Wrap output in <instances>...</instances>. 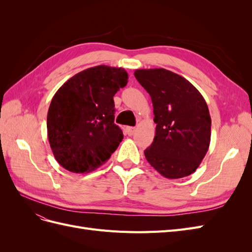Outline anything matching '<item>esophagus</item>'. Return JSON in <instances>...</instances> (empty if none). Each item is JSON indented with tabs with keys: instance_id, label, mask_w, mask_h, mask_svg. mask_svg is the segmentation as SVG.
I'll list each match as a JSON object with an SVG mask.
<instances>
[{
	"instance_id": "1",
	"label": "esophagus",
	"mask_w": 252,
	"mask_h": 252,
	"mask_svg": "<svg viewBox=\"0 0 252 252\" xmlns=\"http://www.w3.org/2000/svg\"><path fill=\"white\" fill-rule=\"evenodd\" d=\"M135 131V127H127L126 128V132L128 135H132Z\"/></svg>"
}]
</instances>
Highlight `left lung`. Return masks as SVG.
Listing matches in <instances>:
<instances>
[{"label": "left lung", "instance_id": "8db88e82", "mask_svg": "<svg viewBox=\"0 0 252 252\" xmlns=\"http://www.w3.org/2000/svg\"><path fill=\"white\" fill-rule=\"evenodd\" d=\"M134 77L151 97L157 124L145 158L167 179L193 173L207 154L211 136L203 95L189 81L164 68L136 69Z\"/></svg>", "mask_w": 252, "mask_h": 252}]
</instances>
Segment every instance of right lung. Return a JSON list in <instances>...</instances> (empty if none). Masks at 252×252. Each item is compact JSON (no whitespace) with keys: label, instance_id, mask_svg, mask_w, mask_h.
I'll list each match as a JSON object with an SVG mask.
<instances>
[{"label":"right lung","instance_id":"1","mask_svg":"<svg viewBox=\"0 0 252 252\" xmlns=\"http://www.w3.org/2000/svg\"><path fill=\"white\" fill-rule=\"evenodd\" d=\"M127 82L123 68L94 66L73 75L53 95L47 134L53 156L65 169L90 172L116 151L124 135L114 124L113 96Z\"/></svg>","mask_w":252,"mask_h":252}]
</instances>
